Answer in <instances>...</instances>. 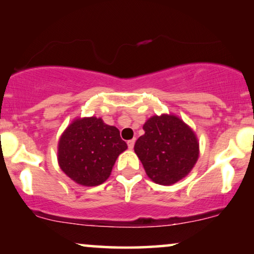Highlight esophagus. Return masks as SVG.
Here are the masks:
<instances>
[{"instance_id":"34e87169","label":"esophagus","mask_w":254,"mask_h":254,"mask_svg":"<svg viewBox=\"0 0 254 254\" xmlns=\"http://www.w3.org/2000/svg\"><path fill=\"white\" fill-rule=\"evenodd\" d=\"M134 141H136V139H130V140H127V147L130 148V150H132L133 148V146H134Z\"/></svg>"}]
</instances>
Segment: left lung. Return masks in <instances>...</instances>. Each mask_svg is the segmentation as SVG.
I'll use <instances>...</instances> for the list:
<instances>
[{"label": "left lung", "instance_id": "8db88e82", "mask_svg": "<svg viewBox=\"0 0 254 254\" xmlns=\"http://www.w3.org/2000/svg\"><path fill=\"white\" fill-rule=\"evenodd\" d=\"M145 133L134 144L147 177L155 184L170 186L188 175L198 158V143L190 127L174 115L152 116Z\"/></svg>", "mask_w": 254, "mask_h": 254}]
</instances>
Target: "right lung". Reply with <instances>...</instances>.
I'll return each instance as SVG.
<instances>
[{"label":"right lung","mask_w":254,"mask_h":254,"mask_svg":"<svg viewBox=\"0 0 254 254\" xmlns=\"http://www.w3.org/2000/svg\"><path fill=\"white\" fill-rule=\"evenodd\" d=\"M127 148L117 127L102 118H77L60 137L59 166L76 184L99 186L110 177L117 157Z\"/></svg>","instance_id":"add662e5"}]
</instances>
